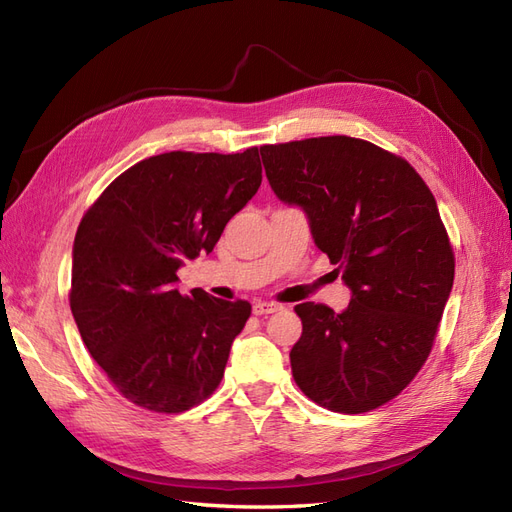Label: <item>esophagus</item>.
<instances>
[{
	"label": "esophagus",
	"mask_w": 512,
	"mask_h": 512,
	"mask_svg": "<svg viewBox=\"0 0 512 512\" xmlns=\"http://www.w3.org/2000/svg\"><path fill=\"white\" fill-rule=\"evenodd\" d=\"M282 309V305H277V303H269V301H256L254 305H252V312L256 314V316H267V314H275V312H280Z\"/></svg>",
	"instance_id": "esophagus-1"
}]
</instances>
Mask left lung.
<instances>
[{"label": "left lung", "mask_w": 512, "mask_h": 512, "mask_svg": "<svg viewBox=\"0 0 512 512\" xmlns=\"http://www.w3.org/2000/svg\"><path fill=\"white\" fill-rule=\"evenodd\" d=\"M271 190L299 207L314 243L350 288L342 314L294 307L303 333L294 382L333 412L374 410L423 367L453 290L455 258L436 198L393 153L350 136L260 149Z\"/></svg>", "instance_id": "8db88e82"}]
</instances>
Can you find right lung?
Here are the masks:
<instances>
[{"instance_id": "1", "label": "right lung", "mask_w": 512, "mask_h": 512, "mask_svg": "<svg viewBox=\"0 0 512 512\" xmlns=\"http://www.w3.org/2000/svg\"><path fill=\"white\" fill-rule=\"evenodd\" d=\"M258 147L243 153L170 151L121 173L79 224L70 309L115 389L153 412H183L224 376L252 305L194 288L177 271L209 254L232 215L258 192Z\"/></svg>"}]
</instances>
